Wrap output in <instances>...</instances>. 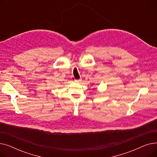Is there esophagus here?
<instances>
[{
    "instance_id": "1",
    "label": "esophagus",
    "mask_w": 157,
    "mask_h": 157,
    "mask_svg": "<svg viewBox=\"0 0 157 157\" xmlns=\"http://www.w3.org/2000/svg\"><path fill=\"white\" fill-rule=\"evenodd\" d=\"M81 79H74V82H76V83H78V82H79V81H81Z\"/></svg>"
}]
</instances>
